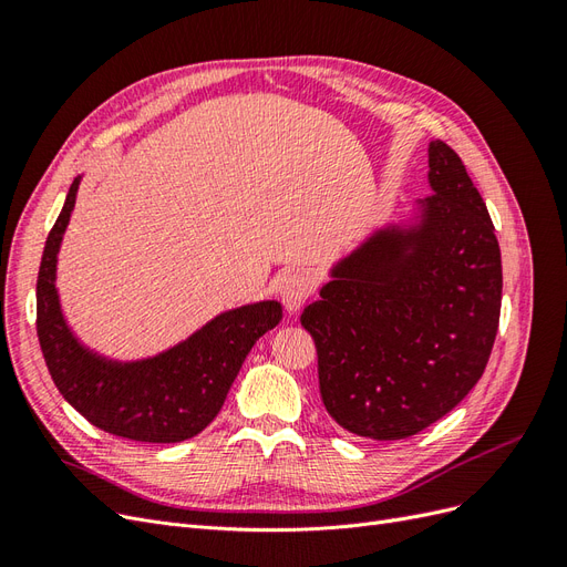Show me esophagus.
I'll return each instance as SVG.
<instances>
[{
	"label": "esophagus",
	"mask_w": 567,
	"mask_h": 567,
	"mask_svg": "<svg viewBox=\"0 0 567 567\" xmlns=\"http://www.w3.org/2000/svg\"><path fill=\"white\" fill-rule=\"evenodd\" d=\"M312 293H315V279L307 277L302 271L290 274L281 286V300L288 312H298L300 307L312 298Z\"/></svg>",
	"instance_id": "1"
}]
</instances>
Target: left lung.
Masks as SVG:
<instances>
[{"mask_svg":"<svg viewBox=\"0 0 567 567\" xmlns=\"http://www.w3.org/2000/svg\"><path fill=\"white\" fill-rule=\"evenodd\" d=\"M433 196L419 229H388L346 257L310 331L331 419L369 440H404L440 421L485 373L502 312V252L458 153L427 148Z\"/></svg>","mask_w":567,"mask_h":567,"instance_id":"1","label":"left lung"}]
</instances>
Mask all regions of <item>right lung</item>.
I'll list each match as a JSON object with an SVG mask.
<instances>
[{
	"label": "right lung",
	"mask_w": 567,
	"mask_h": 567,
	"mask_svg": "<svg viewBox=\"0 0 567 567\" xmlns=\"http://www.w3.org/2000/svg\"><path fill=\"white\" fill-rule=\"evenodd\" d=\"M78 186L80 179L47 236L38 274V338L51 381L68 404L111 435L156 444L194 437L219 414L250 348L281 321V305L269 300L219 315L146 362L115 364L84 350L68 331L54 284Z\"/></svg>",
	"instance_id": "obj_1"
}]
</instances>
